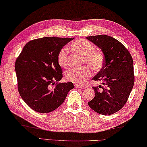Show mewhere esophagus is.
Listing matches in <instances>:
<instances>
[{"mask_svg":"<svg viewBox=\"0 0 147 147\" xmlns=\"http://www.w3.org/2000/svg\"><path fill=\"white\" fill-rule=\"evenodd\" d=\"M75 86L76 88H81V89H85V88H86V86L85 85H79V84H75Z\"/></svg>","mask_w":147,"mask_h":147,"instance_id":"34e87169","label":"esophagus"}]
</instances>
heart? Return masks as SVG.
<instances>
[{
    "label": "heart",
    "instance_id": "1",
    "mask_svg": "<svg viewBox=\"0 0 147 147\" xmlns=\"http://www.w3.org/2000/svg\"><path fill=\"white\" fill-rule=\"evenodd\" d=\"M71 51L82 55V63L86 64L94 71H99L105 63V57L103 53L96 49L95 45L83 39H78L69 45ZM68 50L63 47L57 55V61L59 65L66 68L68 63ZM91 76V71L87 66L81 68H70L65 74L67 80L76 83H83Z\"/></svg>",
    "mask_w": 147,
    "mask_h": 147
}]
</instances>
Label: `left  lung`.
Returning <instances> with one entry per match:
<instances>
[{"instance_id":"obj_1","label":"left lung","mask_w":147,"mask_h":147,"mask_svg":"<svg viewBox=\"0 0 147 147\" xmlns=\"http://www.w3.org/2000/svg\"><path fill=\"white\" fill-rule=\"evenodd\" d=\"M86 38L100 47L105 57L103 67L92 79L102 85L92 86L95 96L88 105L98 113L112 115L124 107L133 88V59L124 45L114 38L101 34Z\"/></svg>"}]
</instances>
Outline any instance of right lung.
<instances>
[{
  "label": "right lung",
  "instance_id": "right-lung-1",
  "mask_svg": "<svg viewBox=\"0 0 147 147\" xmlns=\"http://www.w3.org/2000/svg\"><path fill=\"white\" fill-rule=\"evenodd\" d=\"M73 39L44 37L32 40L17 58L15 69L19 93L35 111L47 113L56 109L74 88L71 82L59 83L62 70L57 61L60 50Z\"/></svg>",
  "mask_w": 147,
  "mask_h": 147
}]
</instances>
